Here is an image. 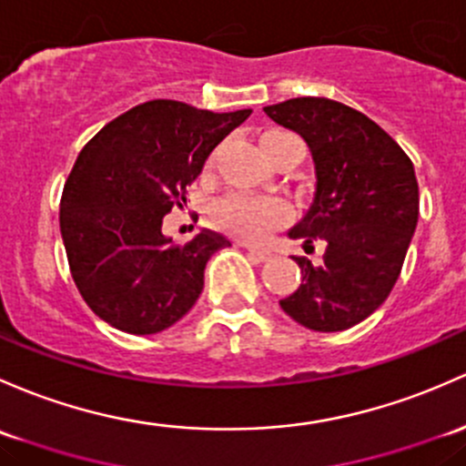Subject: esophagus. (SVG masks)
Listing matches in <instances>:
<instances>
[{
	"mask_svg": "<svg viewBox=\"0 0 466 466\" xmlns=\"http://www.w3.org/2000/svg\"><path fill=\"white\" fill-rule=\"evenodd\" d=\"M246 248H248V252L252 254L254 258H257V261H268V258H272L270 249H266V248H254V246H246Z\"/></svg>",
	"mask_w": 466,
	"mask_h": 466,
	"instance_id": "esophagus-1",
	"label": "esophagus"
}]
</instances>
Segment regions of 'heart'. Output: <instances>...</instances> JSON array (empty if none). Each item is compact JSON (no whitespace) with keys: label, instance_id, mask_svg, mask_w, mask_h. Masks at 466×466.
I'll list each match as a JSON object with an SVG mask.
<instances>
[{"label":"heart","instance_id":"b5f03b06","mask_svg":"<svg viewBox=\"0 0 466 466\" xmlns=\"http://www.w3.org/2000/svg\"><path fill=\"white\" fill-rule=\"evenodd\" d=\"M281 131H268L261 136V147L270 143ZM209 223L225 234L241 238V241L258 243L272 232V229L286 225L290 209L281 198L274 196H258L246 192H232L209 208Z\"/></svg>","mask_w":466,"mask_h":466}]
</instances>
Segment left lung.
Masks as SVG:
<instances>
[{"instance_id": "obj_1", "label": "left lung", "mask_w": 466, "mask_h": 466, "mask_svg": "<svg viewBox=\"0 0 466 466\" xmlns=\"http://www.w3.org/2000/svg\"><path fill=\"white\" fill-rule=\"evenodd\" d=\"M263 111L297 131L315 160V203L290 238L328 243L321 266L295 257L303 281L281 308L310 330H346L386 301L404 266L420 214L413 163L377 122L337 100L292 97Z\"/></svg>"}]
</instances>
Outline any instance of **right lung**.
Listing matches in <instances>:
<instances>
[{"instance_id":"obj_1","label":"right lung","mask_w":466,"mask_h":466,"mask_svg":"<svg viewBox=\"0 0 466 466\" xmlns=\"http://www.w3.org/2000/svg\"><path fill=\"white\" fill-rule=\"evenodd\" d=\"M252 111L149 100L102 127L77 156L60 200L68 270L86 306L122 332L154 335L187 315L209 257L232 246L203 229L178 246L163 218L229 131Z\"/></svg>"}]
</instances>
